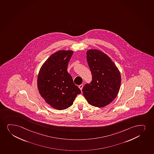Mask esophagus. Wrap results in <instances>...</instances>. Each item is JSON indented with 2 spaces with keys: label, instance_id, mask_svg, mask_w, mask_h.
I'll return each mask as SVG.
<instances>
[{
  "label": "esophagus",
  "instance_id": "34e87169",
  "mask_svg": "<svg viewBox=\"0 0 154 154\" xmlns=\"http://www.w3.org/2000/svg\"><path fill=\"white\" fill-rule=\"evenodd\" d=\"M83 87H84L83 85H79V88L81 90H82V89Z\"/></svg>",
  "mask_w": 154,
  "mask_h": 154
}]
</instances>
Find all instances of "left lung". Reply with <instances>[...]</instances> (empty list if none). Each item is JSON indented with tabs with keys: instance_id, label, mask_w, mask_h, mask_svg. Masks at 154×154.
Here are the masks:
<instances>
[{
	"instance_id": "8db88e82",
	"label": "left lung",
	"mask_w": 154,
	"mask_h": 154,
	"mask_svg": "<svg viewBox=\"0 0 154 154\" xmlns=\"http://www.w3.org/2000/svg\"><path fill=\"white\" fill-rule=\"evenodd\" d=\"M87 60L92 78L91 82L83 87L84 97L93 106H105L118 94L120 73L110 57L100 50H88Z\"/></svg>"
}]
</instances>
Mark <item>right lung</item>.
<instances>
[{
  "label": "right lung",
  "instance_id": "obj_1",
  "mask_svg": "<svg viewBox=\"0 0 154 154\" xmlns=\"http://www.w3.org/2000/svg\"><path fill=\"white\" fill-rule=\"evenodd\" d=\"M72 54L69 50L56 52L42 65L38 74L39 92L48 104L58 110L69 108L81 93L67 70Z\"/></svg>",
  "mask_w": 154,
  "mask_h": 154
}]
</instances>
